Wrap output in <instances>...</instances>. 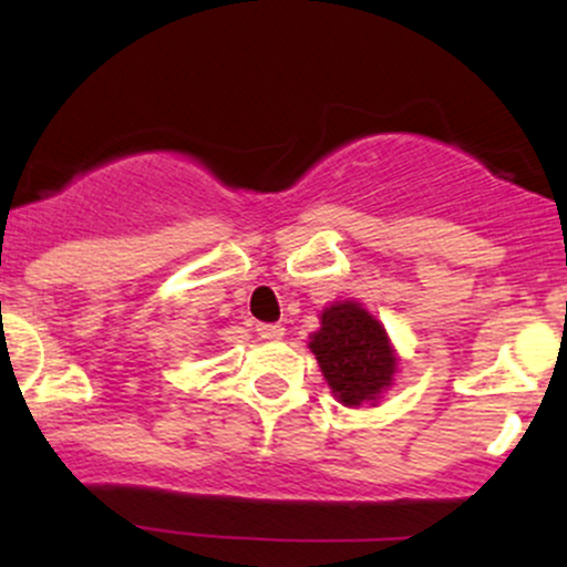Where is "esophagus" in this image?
<instances>
[{
    "label": "esophagus",
    "mask_w": 567,
    "mask_h": 567,
    "mask_svg": "<svg viewBox=\"0 0 567 567\" xmlns=\"http://www.w3.org/2000/svg\"><path fill=\"white\" fill-rule=\"evenodd\" d=\"M256 333L264 338V341H279V338L285 336V328L282 324H269V322H261L256 328Z\"/></svg>",
    "instance_id": "obj_1"
}]
</instances>
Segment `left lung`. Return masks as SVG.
Here are the masks:
<instances>
[{"instance_id": "8db88e82", "label": "left lung", "mask_w": 567, "mask_h": 567, "mask_svg": "<svg viewBox=\"0 0 567 567\" xmlns=\"http://www.w3.org/2000/svg\"><path fill=\"white\" fill-rule=\"evenodd\" d=\"M320 320L322 328L311 333L309 349L336 400L347 408L379 400L396 373V354L383 324L357 301H336Z\"/></svg>"}]
</instances>
